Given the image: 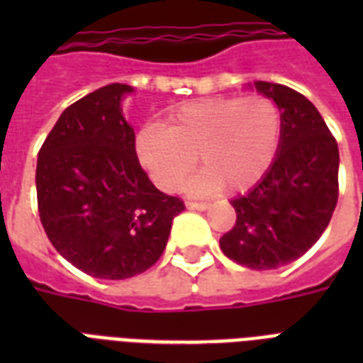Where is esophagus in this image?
<instances>
[{"label": "esophagus", "mask_w": 363, "mask_h": 363, "mask_svg": "<svg viewBox=\"0 0 363 363\" xmlns=\"http://www.w3.org/2000/svg\"><path fill=\"white\" fill-rule=\"evenodd\" d=\"M188 209H196V211H205L209 209V203H205V201H186Z\"/></svg>", "instance_id": "1"}]
</instances>
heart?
<instances>
[{
  "mask_svg": "<svg viewBox=\"0 0 363 363\" xmlns=\"http://www.w3.org/2000/svg\"><path fill=\"white\" fill-rule=\"evenodd\" d=\"M282 111L267 96L209 98L167 115V128L145 125L137 135V156L152 181L177 192L196 167L203 173L190 184L205 194L224 188L247 192L269 171L281 148Z\"/></svg>",
  "mask_w": 363,
  "mask_h": 363,
  "instance_id": "b5f03b06",
  "label": "heart"
}]
</instances>
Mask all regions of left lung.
Returning <instances> with one entry per match:
<instances>
[{
	"mask_svg": "<svg viewBox=\"0 0 363 363\" xmlns=\"http://www.w3.org/2000/svg\"><path fill=\"white\" fill-rule=\"evenodd\" d=\"M282 111V139L265 177L232 205L238 220L222 252L248 269H277L309 250L339 198V148L309 99L275 82H254Z\"/></svg>",
	"mask_w": 363,
	"mask_h": 363,
	"instance_id": "1",
	"label": "left lung"
}]
</instances>
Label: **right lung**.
Here are the masks:
<instances>
[{
  "instance_id": "add662e5",
  "label": "right lung",
  "mask_w": 363,
  "mask_h": 363,
  "mask_svg": "<svg viewBox=\"0 0 363 363\" xmlns=\"http://www.w3.org/2000/svg\"><path fill=\"white\" fill-rule=\"evenodd\" d=\"M107 84L69 105L37 158V209L48 241L77 269L121 281L152 267L184 201L160 192L135 154L121 101Z\"/></svg>"
}]
</instances>
